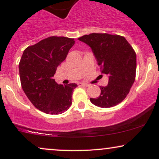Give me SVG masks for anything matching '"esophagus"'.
I'll use <instances>...</instances> for the list:
<instances>
[{
    "mask_svg": "<svg viewBox=\"0 0 159 159\" xmlns=\"http://www.w3.org/2000/svg\"><path fill=\"white\" fill-rule=\"evenodd\" d=\"M78 85L79 86V87H89V86H90V84L85 83H78Z\"/></svg>",
    "mask_w": 159,
    "mask_h": 159,
    "instance_id": "34e87169",
    "label": "esophagus"
}]
</instances>
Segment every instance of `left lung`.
Listing matches in <instances>:
<instances>
[{
    "instance_id": "1",
    "label": "left lung",
    "mask_w": 159,
    "mask_h": 159,
    "mask_svg": "<svg viewBox=\"0 0 159 159\" xmlns=\"http://www.w3.org/2000/svg\"><path fill=\"white\" fill-rule=\"evenodd\" d=\"M92 48L102 73L108 75V84L100 87L101 94L90 98L96 106L107 108L125 99L136 75V53L125 37L93 33L78 38Z\"/></svg>"
}]
</instances>
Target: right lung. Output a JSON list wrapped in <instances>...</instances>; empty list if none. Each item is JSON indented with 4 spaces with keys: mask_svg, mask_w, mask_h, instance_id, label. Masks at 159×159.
Masks as SVG:
<instances>
[{
    "mask_svg": "<svg viewBox=\"0 0 159 159\" xmlns=\"http://www.w3.org/2000/svg\"><path fill=\"white\" fill-rule=\"evenodd\" d=\"M74 44L72 38L50 36L24 51L19 64L21 87L34 107L43 112L60 114L72 105V93L78 85L58 84L53 77Z\"/></svg>",
    "mask_w": 159,
    "mask_h": 159,
    "instance_id": "right-lung-1",
    "label": "right lung"
}]
</instances>
